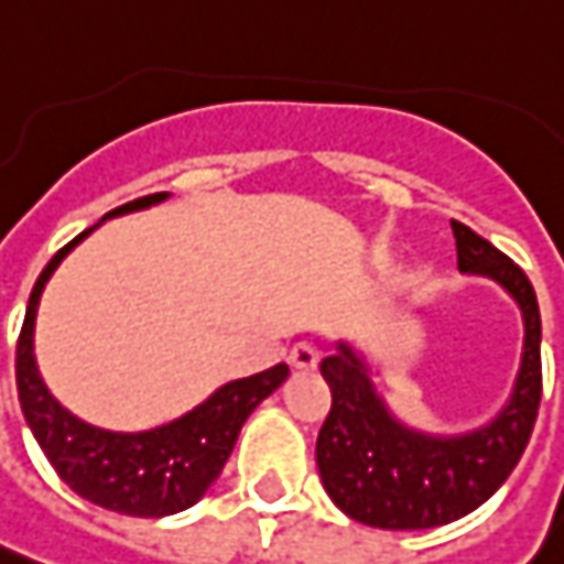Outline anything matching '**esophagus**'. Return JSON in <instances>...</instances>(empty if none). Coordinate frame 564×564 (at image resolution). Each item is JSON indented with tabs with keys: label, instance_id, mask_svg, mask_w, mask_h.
Masks as SVG:
<instances>
[{
	"label": "esophagus",
	"instance_id": "34e87169",
	"mask_svg": "<svg viewBox=\"0 0 564 564\" xmlns=\"http://www.w3.org/2000/svg\"><path fill=\"white\" fill-rule=\"evenodd\" d=\"M321 352L312 346V343H296L293 349H290V365L293 368H300V371H312V368H318Z\"/></svg>",
	"mask_w": 564,
	"mask_h": 564
}]
</instances>
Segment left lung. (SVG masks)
I'll list each match as a JSON object with an SVG mask.
<instances>
[{
	"label": "left lung",
	"instance_id": "8db88e82",
	"mask_svg": "<svg viewBox=\"0 0 564 564\" xmlns=\"http://www.w3.org/2000/svg\"><path fill=\"white\" fill-rule=\"evenodd\" d=\"M458 271L499 283L524 321L521 365L506 405L465 434H427L399 421L352 343L321 361L330 412L315 446L321 484L352 521L380 531H424L475 512L512 475L540 409V305L528 274L471 227L453 221Z\"/></svg>",
	"mask_w": 564,
	"mask_h": 564
}]
</instances>
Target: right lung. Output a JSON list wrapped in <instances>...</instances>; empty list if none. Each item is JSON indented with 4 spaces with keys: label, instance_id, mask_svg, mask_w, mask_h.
<instances>
[{
    "label": "right lung",
    "instance_id": "right-lung-1",
    "mask_svg": "<svg viewBox=\"0 0 564 564\" xmlns=\"http://www.w3.org/2000/svg\"><path fill=\"white\" fill-rule=\"evenodd\" d=\"M171 193H152L143 199L121 205L108 212L99 224L118 215L143 212L165 203ZM93 224L80 237H74L65 249L52 256L43 268L40 281L33 283L28 302V315L18 340V399L28 427L46 453L55 475L68 484L77 496L102 506L108 512L133 514V518H165L196 506L208 487L218 480L224 462L230 458L237 437L243 431L246 417L256 405L268 399L283 380L290 378L286 365H274L262 375L230 380L218 387L208 399L186 415L149 431H106L87 424L84 417L70 415L68 409L52 397L46 380L40 375L33 334H36V312L43 290L55 274V268L68 259L77 243H84L99 227Z\"/></svg>",
    "mask_w": 564,
    "mask_h": 564
}]
</instances>
